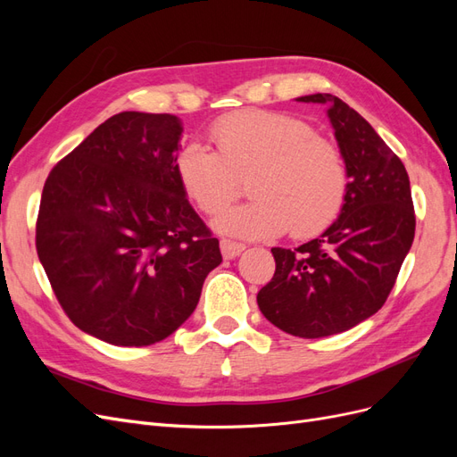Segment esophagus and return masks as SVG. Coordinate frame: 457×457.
Here are the masks:
<instances>
[{
    "label": "esophagus",
    "instance_id": "obj_1",
    "mask_svg": "<svg viewBox=\"0 0 457 457\" xmlns=\"http://www.w3.org/2000/svg\"><path fill=\"white\" fill-rule=\"evenodd\" d=\"M245 250V245L240 242H232V240H220V253H223L225 259H234L238 257Z\"/></svg>",
    "mask_w": 457,
    "mask_h": 457
}]
</instances>
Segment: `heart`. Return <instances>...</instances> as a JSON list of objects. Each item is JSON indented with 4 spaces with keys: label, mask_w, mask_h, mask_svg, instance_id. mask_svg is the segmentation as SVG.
<instances>
[{
    "label": "heart",
    "mask_w": 457,
    "mask_h": 457,
    "mask_svg": "<svg viewBox=\"0 0 457 457\" xmlns=\"http://www.w3.org/2000/svg\"><path fill=\"white\" fill-rule=\"evenodd\" d=\"M215 148L185 145L175 173L187 198L215 215L238 196L240 179L252 175L253 200L215 219L223 234L272 238L289 228L294 238H312L336 223L349 195V170L341 150L295 116L242 110L212 126Z\"/></svg>",
    "instance_id": "heart-1"
}]
</instances>
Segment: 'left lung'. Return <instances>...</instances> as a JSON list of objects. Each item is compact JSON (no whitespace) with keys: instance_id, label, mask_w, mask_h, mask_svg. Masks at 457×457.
Returning <instances> with one entry per match:
<instances>
[{"instance_id":"obj_1","label":"left lung","mask_w":457,"mask_h":457,"mask_svg":"<svg viewBox=\"0 0 457 457\" xmlns=\"http://www.w3.org/2000/svg\"><path fill=\"white\" fill-rule=\"evenodd\" d=\"M297 101L329 103L349 195L320 238L295 250L272 247L276 270L257 305L286 334L318 339L351 329L385 305L411 247L416 213L404 163L354 108L329 93Z\"/></svg>"}]
</instances>
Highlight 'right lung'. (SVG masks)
<instances>
[{"instance_id": "right-lung-1", "label": "right lung", "mask_w": 457, "mask_h": 457, "mask_svg": "<svg viewBox=\"0 0 457 457\" xmlns=\"http://www.w3.org/2000/svg\"><path fill=\"white\" fill-rule=\"evenodd\" d=\"M181 131L171 114L120 112L54 165L41 192L36 250L53 294L110 345L171 336L223 261L179 185Z\"/></svg>"}]
</instances>
